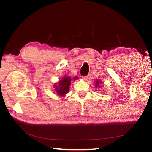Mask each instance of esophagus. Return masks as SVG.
I'll return each mask as SVG.
<instances>
[{
    "label": "esophagus",
    "instance_id": "esophagus-1",
    "mask_svg": "<svg viewBox=\"0 0 152 152\" xmlns=\"http://www.w3.org/2000/svg\"><path fill=\"white\" fill-rule=\"evenodd\" d=\"M82 80H86L87 78H88V76H82Z\"/></svg>",
    "mask_w": 152,
    "mask_h": 152
}]
</instances>
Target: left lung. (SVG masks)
<instances>
[{
	"label": "left lung",
	"instance_id": "1",
	"mask_svg": "<svg viewBox=\"0 0 152 152\" xmlns=\"http://www.w3.org/2000/svg\"><path fill=\"white\" fill-rule=\"evenodd\" d=\"M101 81H100V80H96V83H95V87H96V88H97V87H99V88H101V86H99V84L101 83Z\"/></svg>",
	"mask_w": 152,
	"mask_h": 152
}]
</instances>
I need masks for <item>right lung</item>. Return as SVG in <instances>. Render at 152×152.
I'll return each instance as SVG.
<instances>
[{
	"instance_id": "add662e5",
	"label": "right lung",
	"mask_w": 152,
	"mask_h": 152,
	"mask_svg": "<svg viewBox=\"0 0 152 152\" xmlns=\"http://www.w3.org/2000/svg\"><path fill=\"white\" fill-rule=\"evenodd\" d=\"M78 79V77H74V80ZM72 79L70 77L65 76L61 78L58 84L53 85L56 93L59 96H64L69 92V87L70 86Z\"/></svg>"
}]
</instances>
